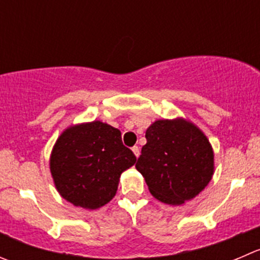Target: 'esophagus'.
Returning <instances> with one entry per match:
<instances>
[{"label":"esophagus","instance_id":"34e87169","mask_svg":"<svg viewBox=\"0 0 260 260\" xmlns=\"http://www.w3.org/2000/svg\"><path fill=\"white\" fill-rule=\"evenodd\" d=\"M132 151H133V153H135L136 157H138V156H140V147H138V146H135V147L132 148Z\"/></svg>","mask_w":260,"mask_h":260}]
</instances>
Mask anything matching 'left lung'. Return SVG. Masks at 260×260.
I'll use <instances>...</instances> for the list:
<instances>
[{
	"label": "left lung",
	"mask_w": 260,
	"mask_h": 260,
	"mask_svg": "<svg viewBox=\"0 0 260 260\" xmlns=\"http://www.w3.org/2000/svg\"><path fill=\"white\" fill-rule=\"evenodd\" d=\"M136 169L148 190L166 205L180 206L208 185L215 153L205 133L184 118L155 120L146 131Z\"/></svg>",
	"instance_id": "left-lung-1"
}]
</instances>
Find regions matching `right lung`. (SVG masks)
<instances>
[{
    "instance_id": "obj_1",
    "label": "right lung",
    "mask_w": 260,
    "mask_h": 260,
    "mask_svg": "<svg viewBox=\"0 0 260 260\" xmlns=\"http://www.w3.org/2000/svg\"><path fill=\"white\" fill-rule=\"evenodd\" d=\"M136 160L123 145L119 129L94 120L72 124L60 133L49 169L58 193L76 207L91 211L114 198L120 174Z\"/></svg>"
}]
</instances>
